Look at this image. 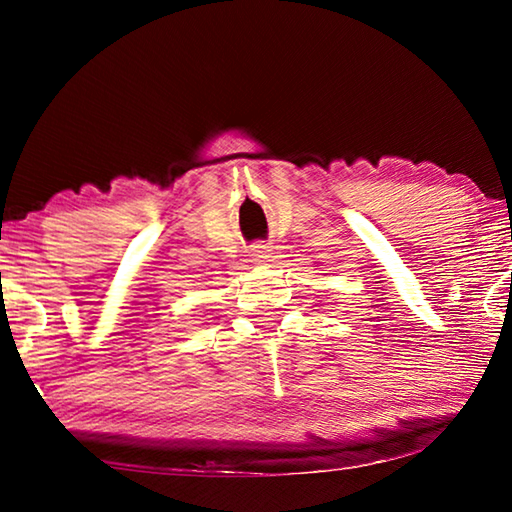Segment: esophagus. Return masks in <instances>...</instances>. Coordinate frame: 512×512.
Here are the masks:
<instances>
[{
    "instance_id": "34e87169",
    "label": "esophagus",
    "mask_w": 512,
    "mask_h": 512,
    "mask_svg": "<svg viewBox=\"0 0 512 512\" xmlns=\"http://www.w3.org/2000/svg\"><path fill=\"white\" fill-rule=\"evenodd\" d=\"M250 257H253L255 262H266V259L271 257V246H266V244H255L253 248H250Z\"/></svg>"
}]
</instances>
